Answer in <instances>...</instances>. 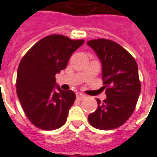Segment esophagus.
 Listing matches in <instances>:
<instances>
[{
    "instance_id": "esophagus-1",
    "label": "esophagus",
    "mask_w": 157,
    "mask_h": 157,
    "mask_svg": "<svg viewBox=\"0 0 157 157\" xmlns=\"http://www.w3.org/2000/svg\"><path fill=\"white\" fill-rule=\"evenodd\" d=\"M76 97H77L78 100H82L86 97V96H85L84 94L81 93V92H77V93H76Z\"/></svg>"
}]
</instances>
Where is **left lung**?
Masks as SVG:
<instances>
[{
	"mask_svg": "<svg viewBox=\"0 0 157 157\" xmlns=\"http://www.w3.org/2000/svg\"><path fill=\"white\" fill-rule=\"evenodd\" d=\"M102 65V78L106 99L88 115L91 126L103 130L123 125L131 116L141 91L138 65L121 45L109 40L98 39L86 42Z\"/></svg>",
	"mask_w": 157,
	"mask_h": 157,
	"instance_id": "8db88e82",
	"label": "left lung"
}]
</instances>
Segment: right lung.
Masks as SVG:
<instances>
[{
    "label": "right lung",
    "instance_id": "1",
    "mask_svg": "<svg viewBox=\"0 0 157 157\" xmlns=\"http://www.w3.org/2000/svg\"><path fill=\"white\" fill-rule=\"evenodd\" d=\"M84 43L61 35L38 41L20 61L16 88L22 108L31 122L44 130L58 129L66 123L76 96L63 91L55 75L65 70L73 52Z\"/></svg>",
    "mask_w": 157,
    "mask_h": 157
}]
</instances>
